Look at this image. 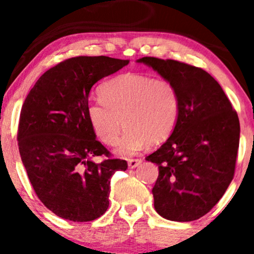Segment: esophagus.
I'll return each mask as SVG.
<instances>
[{
    "instance_id": "obj_1",
    "label": "esophagus",
    "mask_w": 254,
    "mask_h": 254,
    "mask_svg": "<svg viewBox=\"0 0 254 254\" xmlns=\"http://www.w3.org/2000/svg\"><path fill=\"white\" fill-rule=\"evenodd\" d=\"M142 162L141 159H129V161H127V165H129L130 168H136L137 166Z\"/></svg>"
}]
</instances>
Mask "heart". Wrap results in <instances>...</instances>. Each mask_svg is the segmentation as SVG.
<instances>
[{
	"label": "heart",
	"mask_w": 254,
	"mask_h": 254,
	"mask_svg": "<svg viewBox=\"0 0 254 254\" xmlns=\"http://www.w3.org/2000/svg\"><path fill=\"white\" fill-rule=\"evenodd\" d=\"M100 97L87 106L90 125L104 143L115 145L124 124L118 143L122 155H133L147 143L164 142L179 117V93L167 80L119 75L101 86Z\"/></svg>",
	"instance_id": "1"
}]
</instances>
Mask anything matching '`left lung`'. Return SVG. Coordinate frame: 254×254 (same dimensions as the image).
<instances>
[{
	"label": "left lung",
	"mask_w": 254,
	"mask_h": 254,
	"mask_svg": "<svg viewBox=\"0 0 254 254\" xmlns=\"http://www.w3.org/2000/svg\"><path fill=\"white\" fill-rule=\"evenodd\" d=\"M174 84L180 99L170 138L147 161L159 166L154 208L178 222L208 214L233 180L240 139L238 113L218 82L203 69L174 60L139 58Z\"/></svg>",
	"instance_id": "obj_1"
}]
</instances>
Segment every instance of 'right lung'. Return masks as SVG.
<instances>
[{
    "label": "right lung",
    "instance_id": "1",
    "mask_svg": "<svg viewBox=\"0 0 254 254\" xmlns=\"http://www.w3.org/2000/svg\"><path fill=\"white\" fill-rule=\"evenodd\" d=\"M127 60L78 56L45 71L20 113L17 144L36 194L64 220L88 222L109 208L110 179L125 171L111 159L87 115L93 84L127 65ZM105 160L98 163L97 157Z\"/></svg>",
    "mask_w": 254,
    "mask_h": 254
}]
</instances>
